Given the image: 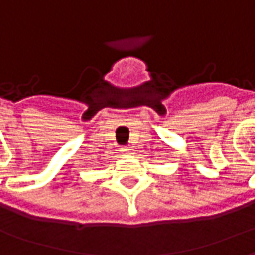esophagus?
<instances>
[{"label":"esophagus","instance_id":"obj_1","mask_svg":"<svg viewBox=\"0 0 255 255\" xmlns=\"http://www.w3.org/2000/svg\"><path fill=\"white\" fill-rule=\"evenodd\" d=\"M132 147H122V153H132Z\"/></svg>","mask_w":255,"mask_h":255}]
</instances>
